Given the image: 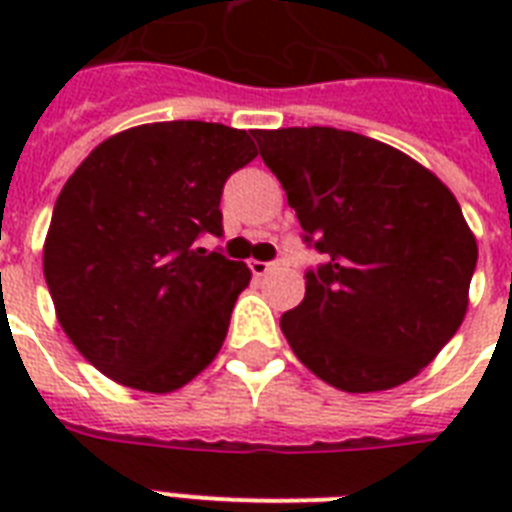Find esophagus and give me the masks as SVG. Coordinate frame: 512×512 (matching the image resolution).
<instances>
[{"mask_svg":"<svg viewBox=\"0 0 512 512\" xmlns=\"http://www.w3.org/2000/svg\"><path fill=\"white\" fill-rule=\"evenodd\" d=\"M249 268L255 276H265V273H271L276 268V263H263V260H249Z\"/></svg>","mask_w":512,"mask_h":512,"instance_id":"1","label":"esophagus"}]
</instances>
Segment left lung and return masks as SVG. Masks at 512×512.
<instances>
[{"mask_svg": "<svg viewBox=\"0 0 512 512\" xmlns=\"http://www.w3.org/2000/svg\"><path fill=\"white\" fill-rule=\"evenodd\" d=\"M305 241L329 260L281 316L295 356L345 393L404 385L468 313L478 244L454 193L404 151L335 127L255 130Z\"/></svg>", "mask_w": 512, "mask_h": 512, "instance_id": "8db88e82", "label": "left lung"}]
</instances>
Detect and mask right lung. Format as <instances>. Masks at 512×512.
<instances>
[{"instance_id": "right-lung-1", "label": "right lung", "mask_w": 512, "mask_h": 512, "mask_svg": "<svg viewBox=\"0 0 512 512\" xmlns=\"http://www.w3.org/2000/svg\"><path fill=\"white\" fill-rule=\"evenodd\" d=\"M255 156L247 130L154 122L103 140L68 177L44 279L60 327L98 372L172 393L215 361L252 271L193 241L223 233L225 180Z\"/></svg>"}]
</instances>
